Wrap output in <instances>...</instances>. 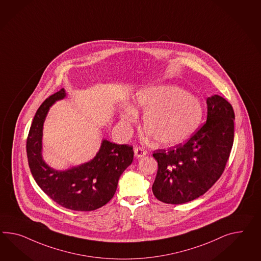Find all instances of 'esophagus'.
Listing matches in <instances>:
<instances>
[{
	"label": "esophagus",
	"instance_id": "obj_1",
	"mask_svg": "<svg viewBox=\"0 0 261 261\" xmlns=\"http://www.w3.org/2000/svg\"><path fill=\"white\" fill-rule=\"evenodd\" d=\"M134 153H135V156H136L137 158H142V157H144L145 155H147V151L144 147H135V148H134Z\"/></svg>",
	"mask_w": 261,
	"mask_h": 261
}]
</instances>
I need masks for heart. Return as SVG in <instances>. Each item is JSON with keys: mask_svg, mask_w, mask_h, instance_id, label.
Returning <instances> with one entry per match:
<instances>
[{"mask_svg": "<svg viewBox=\"0 0 261 261\" xmlns=\"http://www.w3.org/2000/svg\"><path fill=\"white\" fill-rule=\"evenodd\" d=\"M138 111L145 114V130L158 145L165 147L176 146L190 138L203 114L201 102L196 96L172 85L140 90L134 98V109L121 111V120L127 125L134 124Z\"/></svg>", "mask_w": 261, "mask_h": 261, "instance_id": "heart-1", "label": "heart"}]
</instances>
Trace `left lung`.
Wrapping results in <instances>:
<instances>
[{
  "label": "left lung",
  "instance_id": "8db88e82",
  "mask_svg": "<svg viewBox=\"0 0 261 261\" xmlns=\"http://www.w3.org/2000/svg\"><path fill=\"white\" fill-rule=\"evenodd\" d=\"M206 103V122L187 143L154 151L158 171L152 192L165 203L180 204L199 198L225 169L234 143V110L218 94Z\"/></svg>",
  "mask_w": 261,
  "mask_h": 261
}]
</instances>
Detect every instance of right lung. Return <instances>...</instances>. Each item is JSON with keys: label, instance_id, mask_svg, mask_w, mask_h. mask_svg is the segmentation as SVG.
Segmentation results:
<instances>
[{"label": "right lung", "instance_id": "obj_1", "mask_svg": "<svg viewBox=\"0 0 261 261\" xmlns=\"http://www.w3.org/2000/svg\"><path fill=\"white\" fill-rule=\"evenodd\" d=\"M66 96L64 89L43 101L34 116L27 140L28 165L41 190L62 207L93 211L114 197L121 174L134 160V149L103 140L93 160L64 171L47 166L41 156L42 127L49 108Z\"/></svg>", "mask_w": 261, "mask_h": 261}]
</instances>
